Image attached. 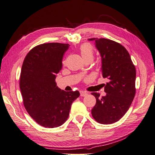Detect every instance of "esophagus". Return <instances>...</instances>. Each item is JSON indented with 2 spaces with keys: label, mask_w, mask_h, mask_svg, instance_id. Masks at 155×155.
<instances>
[{
  "label": "esophagus",
  "mask_w": 155,
  "mask_h": 155,
  "mask_svg": "<svg viewBox=\"0 0 155 155\" xmlns=\"http://www.w3.org/2000/svg\"><path fill=\"white\" fill-rule=\"evenodd\" d=\"M87 95V93L84 92V91H80V96L81 97H84V96H86Z\"/></svg>",
  "instance_id": "34e87169"
}]
</instances>
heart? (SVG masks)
<instances>
[{
    "label": "heart",
    "mask_w": 155,
    "mask_h": 155,
    "mask_svg": "<svg viewBox=\"0 0 155 155\" xmlns=\"http://www.w3.org/2000/svg\"><path fill=\"white\" fill-rule=\"evenodd\" d=\"M80 53L82 56V58L84 60L87 59H93L94 58V49L92 46L88 43H84L81 46L80 48Z\"/></svg>",
    "instance_id": "heart-1"
}]
</instances>
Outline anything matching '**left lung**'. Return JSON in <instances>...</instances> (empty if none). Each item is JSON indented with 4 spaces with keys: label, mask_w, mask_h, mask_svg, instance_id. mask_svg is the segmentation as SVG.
I'll use <instances>...</instances> for the list:
<instances>
[{
    "label": "left lung",
    "mask_w": 155,
    "mask_h": 155,
    "mask_svg": "<svg viewBox=\"0 0 155 155\" xmlns=\"http://www.w3.org/2000/svg\"><path fill=\"white\" fill-rule=\"evenodd\" d=\"M88 40L95 41L101 56V75L109 79L104 88L105 96L100 97L99 93H91L96 99L91 113L97 122L111 124L122 118L133 101L136 68L128 51L121 44L105 38Z\"/></svg>",
    "instance_id": "left-lung-1"
}]
</instances>
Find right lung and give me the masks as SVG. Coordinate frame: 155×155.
Wrapping results in <instances>:
<instances>
[{
  "label": "right lung",
  "mask_w": 155,
  "mask_h": 155,
  "mask_svg": "<svg viewBox=\"0 0 155 155\" xmlns=\"http://www.w3.org/2000/svg\"><path fill=\"white\" fill-rule=\"evenodd\" d=\"M68 44L44 43L33 48L22 63L20 88L28 113L45 127L63 125L68 118L72 102L80 95L76 91L61 90L56 74L62 68L63 55Z\"/></svg>",
  "instance_id": "right-lung-1"
}]
</instances>
